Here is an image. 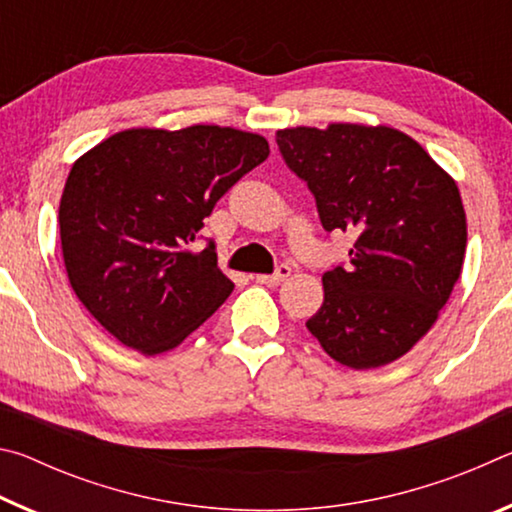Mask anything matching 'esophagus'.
<instances>
[{"instance_id":"obj_1","label":"esophagus","mask_w":512,"mask_h":512,"mask_svg":"<svg viewBox=\"0 0 512 512\" xmlns=\"http://www.w3.org/2000/svg\"><path fill=\"white\" fill-rule=\"evenodd\" d=\"M289 275H291V268L287 264H280V266L275 268V273H271V275H255V280L259 284H280V282L287 280Z\"/></svg>"}]
</instances>
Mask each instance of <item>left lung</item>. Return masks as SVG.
I'll return each mask as SVG.
<instances>
[{"instance_id": "1", "label": "left lung", "mask_w": 512, "mask_h": 512, "mask_svg": "<svg viewBox=\"0 0 512 512\" xmlns=\"http://www.w3.org/2000/svg\"><path fill=\"white\" fill-rule=\"evenodd\" d=\"M275 137L314 194L323 228L357 235L350 264L323 275V307L307 329L354 370L404 357L461 275L467 221L456 180L391 126H296Z\"/></svg>"}]
</instances>
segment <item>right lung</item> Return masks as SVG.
<instances>
[{"instance_id":"add662e5","label":"right lung","mask_w":512,"mask_h":512,"mask_svg":"<svg viewBox=\"0 0 512 512\" xmlns=\"http://www.w3.org/2000/svg\"><path fill=\"white\" fill-rule=\"evenodd\" d=\"M268 153L262 135L196 124L128 128L72 164L58 210L67 277L121 345L173 350L230 296L212 241L201 253L189 244Z\"/></svg>"}]
</instances>
